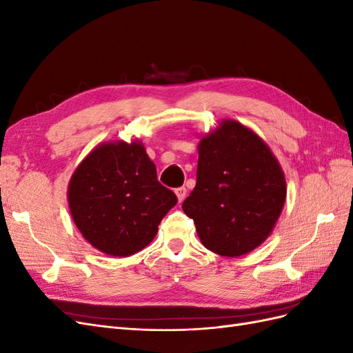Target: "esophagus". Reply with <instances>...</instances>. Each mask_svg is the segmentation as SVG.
Wrapping results in <instances>:
<instances>
[{"mask_svg": "<svg viewBox=\"0 0 353 353\" xmlns=\"http://www.w3.org/2000/svg\"><path fill=\"white\" fill-rule=\"evenodd\" d=\"M175 194L178 197L179 201H183L187 196V188L185 187H179V188H175Z\"/></svg>", "mask_w": 353, "mask_h": 353, "instance_id": "obj_1", "label": "esophagus"}]
</instances>
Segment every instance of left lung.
<instances>
[{
	"mask_svg": "<svg viewBox=\"0 0 353 353\" xmlns=\"http://www.w3.org/2000/svg\"><path fill=\"white\" fill-rule=\"evenodd\" d=\"M285 193L284 174L268 145L241 123L225 121L201 138L197 183L183 210L206 249L234 258L270 236Z\"/></svg>",
	"mask_w": 353,
	"mask_h": 353,
	"instance_id": "left-lung-1",
	"label": "left lung"
}]
</instances>
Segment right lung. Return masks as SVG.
Returning <instances> with one entry per match:
<instances>
[{"mask_svg": "<svg viewBox=\"0 0 353 353\" xmlns=\"http://www.w3.org/2000/svg\"><path fill=\"white\" fill-rule=\"evenodd\" d=\"M68 199L85 240L122 258L154 239L160 221L178 201L159 183L154 163L135 141L94 148L74 170Z\"/></svg>", "mask_w": 353, "mask_h": 353, "instance_id": "add662e5", "label": "right lung"}]
</instances>
